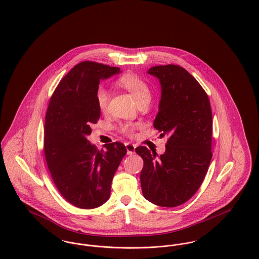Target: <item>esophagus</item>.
<instances>
[{
    "label": "esophagus",
    "mask_w": 259,
    "mask_h": 259,
    "mask_svg": "<svg viewBox=\"0 0 259 259\" xmlns=\"http://www.w3.org/2000/svg\"><path fill=\"white\" fill-rule=\"evenodd\" d=\"M125 147H126V150H127V154L131 155V154L135 153V149H136L135 145H133L131 143H126Z\"/></svg>",
    "instance_id": "esophagus-1"
}]
</instances>
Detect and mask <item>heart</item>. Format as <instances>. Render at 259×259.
Listing matches in <instances>:
<instances>
[{
  "label": "heart",
  "instance_id": "heart-1",
  "mask_svg": "<svg viewBox=\"0 0 259 259\" xmlns=\"http://www.w3.org/2000/svg\"><path fill=\"white\" fill-rule=\"evenodd\" d=\"M119 83L122 87L130 92L136 103H139L144 99L151 98V93L148 85L138 77L124 75L119 79ZM96 99L100 109L106 110L109 102V92L107 91V88H105L104 86H100L96 92ZM133 129V126L129 124L123 125L121 127L122 132L126 135H132Z\"/></svg>",
  "mask_w": 259,
  "mask_h": 259
}]
</instances>
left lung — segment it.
I'll return each mask as SVG.
<instances>
[{
	"instance_id": "1",
	"label": "left lung",
	"mask_w": 259,
	"mask_h": 259,
	"mask_svg": "<svg viewBox=\"0 0 259 259\" xmlns=\"http://www.w3.org/2000/svg\"><path fill=\"white\" fill-rule=\"evenodd\" d=\"M147 72L158 79L161 90L153 127L168 141L160 155L136 148L144 160L142 192L156 205L175 207L196 194L210 164L211 107L206 93L183 67L157 65Z\"/></svg>"
}]
</instances>
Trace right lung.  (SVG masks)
Returning <instances> with one entry per match:
<instances>
[{"instance_id":"1","label":"right lung","mask_w":259,"mask_h":259,"mask_svg":"<svg viewBox=\"0 0 259 259\" xmlns=\"http://www.w3.org/2000/svg\"><path fill=\"white\" fill-rule=\"evenodd\" d=\"M120 68L93 61L75 65L62 78L50 101L45 119L44 152L48 168L61 196L84 209L104 204L112 178L126 154L119 143L97 150L87 139L101 116L96 92L102 80Z\"/></svg>"}]
</instances>
